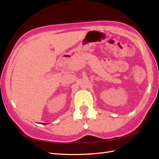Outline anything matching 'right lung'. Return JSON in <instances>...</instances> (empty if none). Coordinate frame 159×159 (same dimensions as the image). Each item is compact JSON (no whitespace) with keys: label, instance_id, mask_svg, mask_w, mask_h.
<instances>
[{"label":"right lung","instance_id":"obj_1","mask_svg":"<svg viewBox=\"0 0 159 159\" xmlns=\"http://www.w3.org/2000/svg\"><path fill=\"white\" fill-rule=\"evenodd\" d=\"M42 124H46V123H42Z\"/></svg>","mask_w":159,"mask_h":159}]
</instances>
